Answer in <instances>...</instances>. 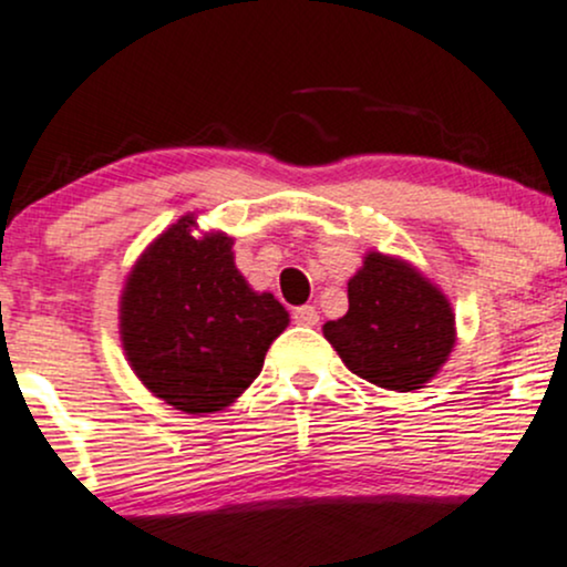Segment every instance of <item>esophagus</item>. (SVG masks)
I'll return each instance as SVG.
<instances>
[{
    "label": "esophagus",
    "mask_w": 567,
    "mask_h": 567,
    "mask_svg": "<svg viewBox=\"0 0 567 567\" xmlns=\"http://www.w3.org/2000/svg\"><path fill=\"white\" fill-rule=\"evenodd\" d=\"M291 318H295V323H300V327H316L318 310L313 305H300V308L291 310Z\"/></svg>",
    "instance_id": "obj_1"
}]
</instances>
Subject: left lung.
Segmentation results:
<instances>
[{"instance_id":"1","label":"left lung","mask_w":567,"mask_h":567,"mask_svg":"<svg viewBox=\"0 0 567 567\" xmlns=\"http://www.w3.org/2000/svg\"><path fill=\"white\" fill-rule=\"evenodd\" d=\"M342 364L388 391L423 388L455 346L450 300L423 272L369 251L348 281V313L323 323Z\"/></svg>"}]
</instances>
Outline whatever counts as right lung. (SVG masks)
I'll list each match as a JSON object with an SVG mask.
<instances>
[{
    "label": "right lung",
    "instance_id": "1",
    "mask_svg": "<svg viewBox=\"0 0 567 567\" xmlns=\"http://www.w3.org/2000/svg\"><path fill=\"white\" fill-rule=\"evenodd\" d=\"M193 227L195 216H182L133 265L120 297V337L157 399L203 415L225 410L257 380L289 313L246 284L233 238H195Z\"/></svg>",
    "mask_w": 567,
    "mask_h": 567
}]
</instances>
